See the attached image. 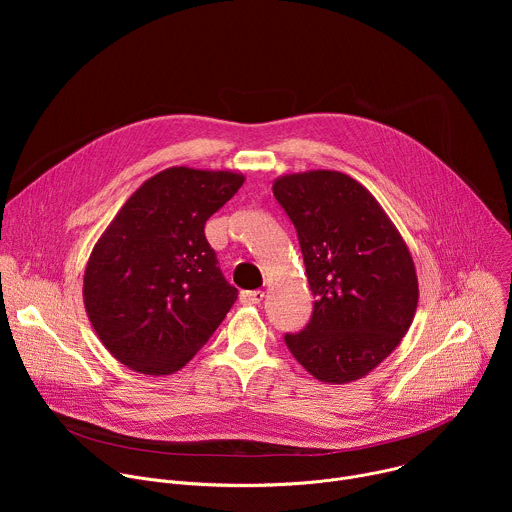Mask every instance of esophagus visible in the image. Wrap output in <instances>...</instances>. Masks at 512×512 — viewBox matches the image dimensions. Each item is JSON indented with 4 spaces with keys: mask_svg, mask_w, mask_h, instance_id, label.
Segmentation results:
<instances>
[{
    "mask_svg": "<svg viewBox=\"0 0 512 512\" xmlns=\"http://www.w3.org/2000/svg\"><path fill=\"white\" fill-rule=\"evenodd\" d=\"M265 298V294L263 291H241V304H245V306H257V304H261V300Z\"/></svg>",
    "mask_w": 512,
    "mask_h": 512,
    "instance_id": "34e87169",
    "label": "esophagus"
}]
</instances>
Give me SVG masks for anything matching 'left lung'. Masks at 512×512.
<instances>
[{"label":"left lung","mask_w":512,"mask_h":512,"mask_svg":"<svg viewBox=\"0 0 512 512\" xmlns=\"http://www.w3.org/2000/svg\"><path fill=\"white\" fill-rule=\"evenodd\" d=\"M294 223L314 291L306 330L289 352L322 383L367 377L401 344L419 300L409 247L379 200L348 174L308 170L273 180Z\"/></svg>","instance_id":"left-lung-1"}]
</instances>
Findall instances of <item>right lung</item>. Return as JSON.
Instances as JSON below:
<instances>
[{
  "instance_id": "obj_1",
  "label": "right lung",
  "mask_w": 512,
  "mask_h": 512,
  "mask_svg": "<svg viewBox=\"0 0 512 512\" xmlns=\"http://www.w3.org/2000/svg\"><path fill=\"white\" fill-rule=\"evenodd\" d=\"M243 182L233 170H162L125 200L95 243L85 310L127 369L150 377L180 371L237 302L204 225Z\"/></svg>"
}]
</instances>
